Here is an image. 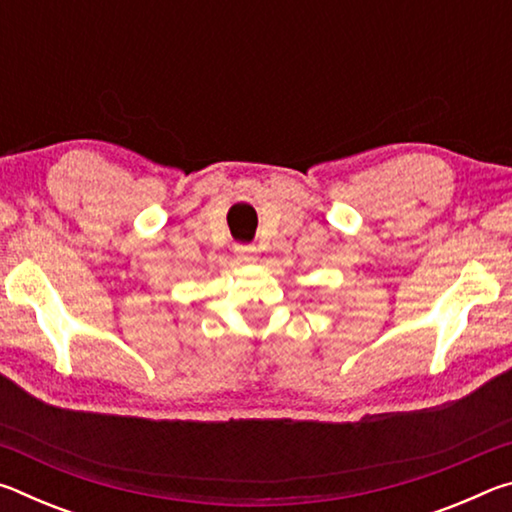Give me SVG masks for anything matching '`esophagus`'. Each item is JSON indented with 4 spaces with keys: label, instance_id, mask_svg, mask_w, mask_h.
Wrapping results in <instances>:
<instances>
[{
    "label": "esophagus",
    "instance_id": "34e87169",
    "mask_svg": "<svg viewBox=\"0 0 512 512\" xmlns=\"http://www.w3.org/2000/svg\"><path fill=\"white\" fill-rule=\"evenodd\" d=\"M235 255H237V262H241V264L255 262V248L253 246H235Z\"/></svg>",
    "mask_w": 512,
    "mask_h": 512
}]
</instances>
